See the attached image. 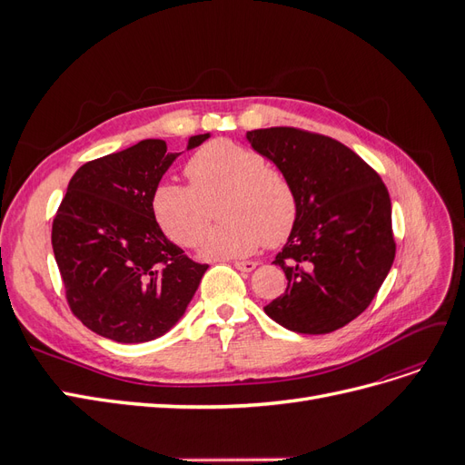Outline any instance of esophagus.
<instances>
[{"label": "esophagus", "instance_id": "34e87169", "mask_svg": "<svg viewBox=\"0 0 465 465\" xmlns=\"http://www.w3.org/2000/svg\"><path fill=\"white\" fill-rule=\"evenodd\" d=\"M256 262H234V267L236 270H241V272H252V270H256Z\"/></svg>", "mask_w": 465, "mask_h": 465}]
</instances>
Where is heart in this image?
Returning a JSON list of instances; mask_svg holds the SVG:
<instances>
[{
	"instance_id": "obj_1",
	"label": "heart",
	"mask_w": 465,
	"mask_h": 465,
	"mask_svg": "<svg viewBox=\"0 0 465 465\" xmlns=\"http://www.w3.org/2000/svg\"><path fill=\"white\" fill-rule=\"evenodd\" d=\"M190 186L163 182L151 209L164 234L180 246H195L217 197L223 223L202 239L207 258L250 256L262 244L277 246L291 234L299 215L291 182L254 149L217 139L195 151L184 166Z\"/></svg>"
}]
</instances>
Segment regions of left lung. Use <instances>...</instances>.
Returning a JSON list of instances; mask_svg holds the SVG:
<instances>
[{
  "mask_svg": "<svg viewBox=\"0 0 465 465\" xmlns=\"http://www.w3.org/2000/svg\"><path fill=\"white\" fill-rule=\"evenodd\" d=\"M297 193L299 215L275 265L285 292L265 314L297 333H330L367 311L396 258L391 202L382 178L355 151L297 128L246 134Z\"/></svg>",
  "mask_w": 465,
  "mask_h": 465,
  "instance_id": "8db88e82",
  "label": "left lung"
}]
</instances>
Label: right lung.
Segmentation results:
<instances>
[{"label":"right lung","instance_id":"1","mask_svg":"<svg viewBox=\"0 0 465 465\" xmlns=\"http://www.w3.org/2000/svg\"><path fill=\"white\" fill-rule=\"evenodd\" d=\"M209 134L193 135L188 149ZM178 153L163 139L83 164L52 223V248L72 312L118 343L157 340L184 316L207 272L168 241L151 198Z\"/></svg>","mask_w":465,"mask_h":465}]
</instances>
